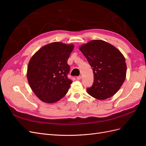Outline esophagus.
Instances as JSON below:
<instances>
[{"instance_id":"obj_1","label":"esophagus","mask_w":146,"mask_h":146,"mask_svg":"<svg viewBox=\"0 0 146 146\" xmlns=\"http://www.w3.org/2000/svg\"><path fill=\"white\" fill-rule=\"evenodd\" d=\"M82 76H78L77 77V80H80V79H82Z\"/></svg>"}]
</instances>
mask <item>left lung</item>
Wrapping results in <instances>:
<instances>
[{
    "instance_id": "left-lung-1",
    "label": "left lung",
    "mask_w": 146,
    "mask_h": 146,
    "mask_svg": "<svg viewBox=\"0 0 146 146\" xmlns=\"http://www.w3.org/2000/svg\"><path fill=\"white\" fill-rule=\"evenodd\" d=\"M79 49L94 72V83L86 90L88 93L98 100H105L114 96L126 77L124 56L116 47L100 39L84 44Z\"/></svg>"
}]
</instances>
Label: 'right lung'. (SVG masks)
I'll return each instance as SVG.
<instances>
[{
    "label": "right lung",
    "mask_w": 146,
    "mask_h": 146,
    "mask_svg": "<svg viewBox=\"0 0 146 146\" xmlns=\"http://www.w3.org/2000/svg\"><path fill=\"white\" fill-rule=\"evenodd\" d=\"M74 44L54 42L44 46L30 58L27 77L34 94L43 102H56L67 93L72 81L68 78L67 61Z\"/></svg>",
    "instance_id": "obj_1"
}]
</instances>
